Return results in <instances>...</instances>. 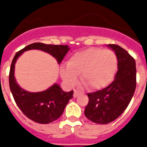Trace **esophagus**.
Wrapping results in <instances>:
<instances>
[{
	"label": "esophagus",
	"instance_id": "34e87169",
	"mask_svg": "<svg viewBox=\"0 0 147 147\" xmlns=\"http://www.w3.org/2000/svg\"><path fill=\"white\" fill-rule=\"evenodd\" d=\"M78 94H79V92H78V91L75 90V91H74V94H73L74 98H77V97L78 96Z\"/></svg>",
	"mask_w": 147,
	"mask_h": 147
}]
</instances>
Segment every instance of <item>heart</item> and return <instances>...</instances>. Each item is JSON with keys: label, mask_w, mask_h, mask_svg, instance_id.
<instances>
[{"label": "heart", "mask_w": 147, "mask_h": 147, "mask_svg": "<svg viewBox=\"0 0 147 147\" xmlns=\"http://www.w3.org/2000/svg\"><path fill=\"white\" fill-rule=\"evenodd\" d=\"M117 56L114 51L92 47L74 53L67 65H62L60 74L69 85L75 86L81 80L90 89L106 87L114 79L117 70Z\"/></svg>", "instance_id": "heart-1"}]
</instances>
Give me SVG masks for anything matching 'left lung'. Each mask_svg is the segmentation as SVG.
Here are the masks:
<instances>
[{
  "mask_svg": "<svg viewBox=\"0 0 147 147\" xmlns=\"http://www.w3.org/2000/svg\"><path fill=\"white\" fill-rule=\"evenodd\" d=\"M108 47L117 56L118 70L107 87L88 94L89 100L85 109L86 117L99 124L111 123L123 114L132 99L137 85L134 59L118 45L109 44Z\"/></svg>",
  "mask_w": 147,
  "mask_h": 147,
  "instance_id": "8db88e82",
  "label": "left lung"
}]
</instances>
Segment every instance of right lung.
<instances>
[{
	"label": "right lung",
	"mask_w": 147,
	"mask_h": 147,
	"mask_svg": "<svg viewBox=\"0 0 147 147\" xmlns=\"http://www.w3.org/2000/svg\"><path fill=\"white\" fill-rule=\"evenodd\" d=\"M30 49H40L47 52L55 57L59 64L69 48L68 46L62 45H47L42 42H34L17 52L13 59L10 66L9 85L18 107L32 121L39 123H49L62 115L69 100L73 98V91L63 92L57 84L41 92H29L20 87L14 78L15 63L22 53Z\"/></svg>",
	"instance_id": "add662e5"
}]
</instances>
